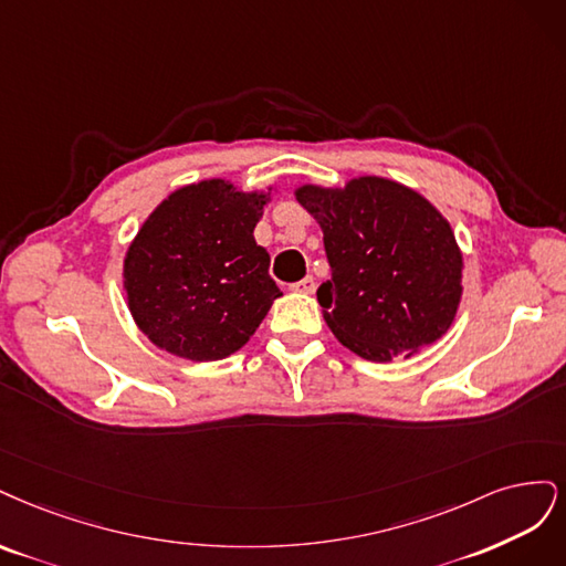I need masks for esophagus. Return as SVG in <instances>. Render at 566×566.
Returning <instances> with one entry per match:
<instances>
[{"label":"esophagus","mask_w":566,"mask_h":566,"mask_svg":"<svg viewBox=\"0 0 566 566\" xmlns=\"http://www.w3.org/2000/svg\"><path fill=\"white\" fill-rule=\"evenodd\" d=\"M289 289L296 291V294H313V291H315V280L313 277H303V280L294 282V284H289Z\"/></svg>","instance_id":"1"}]
</instances>
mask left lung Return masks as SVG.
Returning a JSON list of instances; mask_svg holds the SVG:
<instances>
[{
    "label": "left lung",
    "instance_id": "left-lung-1",
    "mask_svg": "<svg viewBox=\"0 0 566 566\" xmlns=\"http://www.w3.org/2000/svg\"><path fill=\"white\" fill-rule=\"evenodd\" d=\"M324 232L332 280L317 301L334 336L369 361L411 357L442 338L461 303L463 253L423 195L380 176L301 186Z\"/></svg>",
    "mask_w": 566,
    "mask_h": 566
}]
</instances>
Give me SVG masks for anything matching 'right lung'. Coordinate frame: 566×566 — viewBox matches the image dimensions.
Wrapping results in <instances>:
<instances>
[{
    "label": "right lung",
    "instance_id": "right-lung-1",
    "mask_svg": "<svg viewBox=\"0 0 566 566\" xmlns=\"http://www.w3.org/2000/svg\"><path fill=\"white\" fill-rule=\"evenodd\" d=\"M268 192L211 178L178 188L148 216L124 259V289L138 329L192 361L237 353L282 296L253 228Z\"/></svg>",
    "mask_w": 566,
    "mask_h": 566
}]
</instances>
